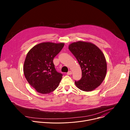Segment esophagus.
Wrapping results in <instances>:
<instances>
[{"mask_svg":"<svg viewBox=\"0 0 130 130\" xmlns=\"http://www.w3.org/2000/svg\"><path fill=\"white\" fill-rule=\"evenodd\" d=\"M72 74V72L71 71H69L67 73V75H71Z\"/></svg>","mask_w":130,"mask_h":130,"instance_id":"34e87169","label":"esophagus"}]
</instances>
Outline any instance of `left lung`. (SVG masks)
Here are the masks:
<instances>
[{
	"instance_id": "8db88e82",
	"label": "left lung",
	"mask_w": 130,
	"mask_h": 130,
	"mask_svg": "<svg viewBox=\"0 0 130 130\" xmlns=\"http://www.w3.org/2000/svg\"><path fill=\"white\" fill-rule=\"evenodd\" d=\"M68 48L79 62L82 70V78L75 81L76 86L85 91L97 88L103 81L107 71L104 55L95 44L78 41L69 45Z\"/></svg>"
}]
</instances>
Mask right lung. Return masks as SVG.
I'll return each instance as SVG.
<instances>
[{
	"label": "right lung",
	"instance_id": "right-lung-1",
	"mask_svg": "<svg viewBox=\"0 0 130 130\" xmlns=\"http://www.w3.org/2000/svg\"><path fill=\"white\" fill-rule=\"evenodd\" d=\"M64 46V43L44 42L28 52L24 64V75L39 93L49 94L58 87L63 75L55 70L53 60Z\"/></svg>",
	"mask_w": 130,
	"mask_h": 130
}]
</instances>
